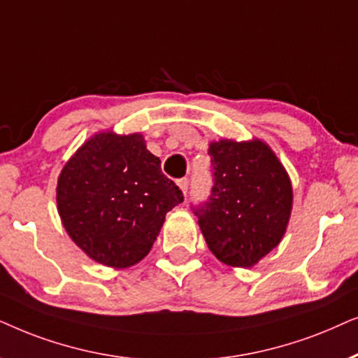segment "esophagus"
Returning <instances> with one entry per match:
<instances>
[{
    "label": "esophagus",
    "mask_w": 358,
    "mask_h": 358,
    "mask_svg": "<svg viewBox=\"0 0 358 358\" xmlns=\"http://www.w3.org/2000/svg\"><path fill=\"white\" fill-rule=\"evenodd\" d=\"M188 185H189V180L187 178V176H185V178H180V180H178V187H180V189H182V192H183L185 196H187Z\"/></svg>",
    "instance_id": "obj_1"
}]
</instances>
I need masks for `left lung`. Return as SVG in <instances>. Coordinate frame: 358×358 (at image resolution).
I'll return each mask as SVG.
<instances>
[{
    "label": "left lung",
    "mask_w": 358,
    "mask_h": 358,
    "mask_svg": "<svg viewBox=\"0 0 358 358\" xmlns=\"http://www.w3.org/2000/svg\"><path fill=\"white\" fill-rule=\"evenodd\" d=\"M213 187L192 204L217 260L252 266L280 244L292 213L287 171L264 142L219 141L209 145Z\"/></svg>",
    "instance_id": "8db88e82"
}]
</instances>
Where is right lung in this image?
I'll use <instances>...</instances> for the list:
<instances>
[{
	"label": "right lung",
	"mask_w": 358,
	"mask_h": 358,
	"mask_svg": "<svg viewBox=\"0 0 358 358\" xmlns=\"http://www.w3.org/2000/svg\"><path fill=\"white\" fill-rule=\"evenodd\" d=\"M183 203L141 134H98L66 162L57 185L62 222L93 260L126 268L149 254L165 214Z\"/></svg>",
	"instance_id": "add662e5"
}]
</instances>
